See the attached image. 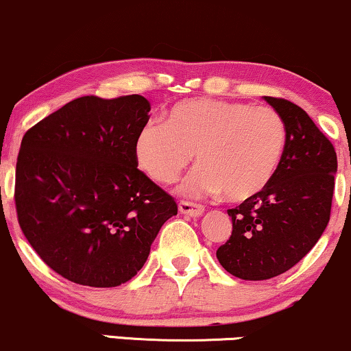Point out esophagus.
<instances>
[{
	"label": "esophagus",
	"instance_id": "34e87169",
	"mask_svg": "<svg viewBox=\"0 0 351 351\" xmlns=\"http://www.w3.org/2000/svg\"><path fill=\"white\" fill-rule=\"evenodd\" d=\"M179 211L182 213V215L198 217L204 213V206H203V204H197V203H192V202H184V199H182V202L179 203Z\"/></svg>",
	"mask_w": 351,
	"mask_h": 351
}]
</instances>
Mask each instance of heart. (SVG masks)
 Instances as JSON below:
<instances>
[{
	"label": "heart",
	"instance_id": "obj_1",
	"mask_svg": "<svg viewBox=\"0 0 351 351\" xmlns=\"http://www.w3.org/2000/svg\"><path fill=\"white\" fill-rule=\"evenodd\" d=\"M284 119L271 106L221 99H185L167 122L152 119L140 129L135 156L159 184H172L192 162L198 167L180 190L186 197L221 195L242 202L269 184L284 153Z\"/></svg>",
	"mask_w": 351,
	"mask_h": 351
}]
</instances>
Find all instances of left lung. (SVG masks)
<instances>
[{"mask_svg": "<svg viewBox=\"0 0 351 351\" xmlns=\"http://www.w3.org/2000/svg\"><path fill=\"white\" fill-rule=\"evenodd\" d=\"M265 99L284 119V153L261 192L227 209L232 235L216 252L221 266L243 280L279 276L315 247L330 219L335 185L330 140L295 103Z\"/></svg>", "mask_w": 351, "mask_h": 351, "instance_id": "1", "label": "left lung"}]
</instances>
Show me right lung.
<instances>
[{"label": "right lung", "mask_w": 351, "mask_h": 351, "mask_svg": "<svg viewBox=\"0 0 351 351\" xmlns=\"http://www.w3.org/2000/svg\"><path fill=\"white\" fill-rule=\"evenodd\" d=\"M140 95L72 99L25 132L16 165L17 221L64 279L117 287L142 269L176 199L138 169L149 116Z\"/></svg>", "instance_id": "obj_1"}]
</instances>
